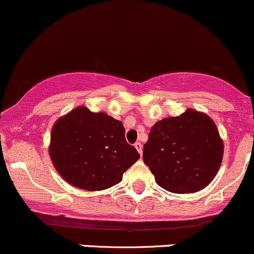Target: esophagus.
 Here are the masks:
<instances>
[{
	"mask_svg": "<svg viewBox=\"0 0 254 254\" xmlns=\"http://www.w3.org/2000/svg\"><path fill=\"white\" fill-rule=\"evenodd\" d=\"M135 148L137 149V151L139 153V155H142V151H143V148H142V144L139 143V142H137V143H135Z\"/></svg>",
	"mask_w": 254,
	"mask_h": 254,
	"instance_id": "34e87169",
	"label": "esophagus"
}]
</instances>
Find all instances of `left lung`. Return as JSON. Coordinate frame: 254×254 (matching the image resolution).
<instances>
[{
	"mask_svg": "<svg viewBox=\"0 0 254 254\" xmlns=\"http://www.w3.org/2000/svg\"><path fill=\"white\" fill-rule=\"evenodd\" d=\"M223 157L216 124L193 109L159 121L143 147L144 164L157 185L173 193H193L212 182Z\"/></svg>",
	"mask_w": 254,
	"mask_h": 254,
	"instance_id": "1",
	"label": "left lung"
}]
</instances>
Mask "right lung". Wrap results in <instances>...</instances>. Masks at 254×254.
Instances as JSON below:
<instances>
[{"mask_svg":"<svg viewBox=\"0 0 254 254\" xmlns=\"http://www.w3.org/2000/svg\"><path fill=\"white\" fill-rule=\"evenodd\" d=\"M49 154L60 176L86 191L112 188L139 154L125 139L121 121L78 106L55 122Z\"/></svg>","mask_w":254,"mask_h":254,"instance_id":"1","label":"right lung"}]
</instances>
